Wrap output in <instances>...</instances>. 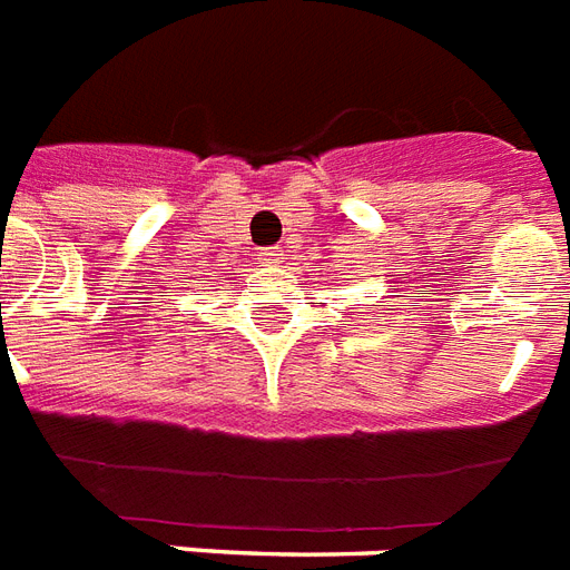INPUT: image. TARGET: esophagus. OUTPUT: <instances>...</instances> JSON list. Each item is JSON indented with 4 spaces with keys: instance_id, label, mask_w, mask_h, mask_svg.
<instances>
[{
    "instance_id": "esophagus-1",
    "label": "esophagus",
    "mask_w": 570,
    "mask_h": 570,
    "mask_svg": "<svg viewBox=\"0 0 570 570\" xmlns=\"http://www.w3.org/2000/svg\"><path fill=\"white\" fill-rule=\"evenodd\" d=\"M263 259L265 263H281V259H284V250H281V247H265Z\"/></svg>"
}]
</instances>
